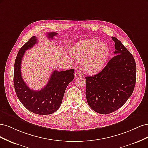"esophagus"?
Listing matches in <instances>:
<instances>
[{"label": "esophagus", "mask_w": 148, "mask_h": 148, "mask_svg": "<svg viewBox=\"0 0 148 148\" xmlns=\"http://www.w3.org/2000/svg\"><path fill=\"white\" fill-rule=\"evenodd\" d=\"M82 73L79 72V71H77V72L75 73V78H79L82 77Z\"/></svg>", "instance_id": "obj_1"}]
</instances>
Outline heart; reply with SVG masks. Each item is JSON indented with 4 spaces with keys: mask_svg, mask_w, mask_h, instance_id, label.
<instances>
[{
    "mask_svg": "<svg viewBox=\"0 0 148 148\" xmlns=\"http://www.w3.org/2000/svg\"><path fill=\"white\" fill-rule=\"evenodd\" d=\"M71 53L78 61L82 62L84 71L91 74L97 72L104 65L109 55V48L98 40L83 39L72 47Z\"/></svg>",
    "mask_w": 148,
    "mask_h": 148,
    "instance_id": "obj_1",
    "label": "heart"
}]
</instances>
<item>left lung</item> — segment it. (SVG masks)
I'll list each match as a JSON object with an SVG mask.
<instances>
[{
	"mask_svg": "<svg viewBox=\"0 0 148 148\" xmlns=\"http://www.w3.org/2000/svg\"><path fill=\"white\" fill-rule=\"evenodd\" d=\"M114 57L99 73L85 77L86 97L91 108L109 114L122 107L132 95L136 83V66L132 53L118 39Z\"/></svg>",
	"mask_w": 148,
	"mask_h": 148,
	"instance_id": "left-lung-1",
	"label": "left lung"
}]
</instances>
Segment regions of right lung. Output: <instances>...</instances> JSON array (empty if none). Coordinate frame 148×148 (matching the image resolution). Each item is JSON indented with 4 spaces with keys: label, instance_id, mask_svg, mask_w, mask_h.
<instances>
[{
    "label": "right lung",
    "instance_id": "right-lung-1",
    "mask_svg": "<svg viewBox=\"0 0 148 148\" xmlns=\"http://www.w3.org/2000/svg\"><path fill=\"white\" fill-rule=\"evenodd\" d=\"M57 34V33H49L47 38L53 39ZM37 42L36 37H31L18 52L14 65L13 83L18 98L26 109L36 114L49 115L60 107L65 89L74 78V70L62 71L55 70L45 87L38 91L30 89L21 77V64L25 51Z\"/></svg>",
    "mask_w": 148,
    "mask_h": 148
}]
</instances>
